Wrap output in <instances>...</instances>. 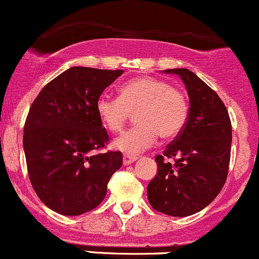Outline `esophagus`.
Returning a JSON list of instances; mask_svg holds the SVG:
<instances>
[{
  "label": "esophagus",
  "mask_w": 259,
  "mask_h": 259,
  "mask_svg": "<svg viewBox=\"0 0 259 259\" xmlns=\"http://www.w3.org/2000/svg\"><path fill=\"white\" fill-rule=\"evenodd\" d=\"M136 160H138V157H136V156H134V155H124V157H123V163L124 164H132L133 162H135Z\"/></svg>",
  "instance_id": "34e87169"
}]
</instances>
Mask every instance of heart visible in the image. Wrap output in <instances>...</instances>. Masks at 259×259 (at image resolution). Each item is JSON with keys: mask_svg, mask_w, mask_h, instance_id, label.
Returning <instances> with one entry per match:
<instances>
[{"mask_svg": "<svg viewBox=\"0 0 259 259\" xmlns=\"http://www.w3.org/2000/svg\"><path fill=\"white\" fill-rule=\"evenodd\" d=\"M99 119L109 132L124 129L136 113V125L114 141L116 150L139 153L151 147L158 135L163 140L176 138L186 126L189 106L181 90L162 79L136 77L119 88V98L101 96L96 103Z\"/></svg>", "mask_w": 259, "mask_h": 259, "instance_id": "heart-1", "label": "heart"}]
</instances>
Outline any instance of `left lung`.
I'll return each mask as SVG.
<instances>
[{
	"label": "left lung",
	"instance_id": "8db88e82",
	"mask_svg": "<svg viewBox=\"0 0 259 259\" xmlns=\"http://www.w3.org/2000/svg\"><path fill=\"white\" fill-rule=\"evenodd\" d=\"M186 84L189 115L182 133L155 157L157 175L147 186L151 206L169 217H189L223 189L231 155L232 127L218 93L188 69L164 70Z\"/></svg>",
	"mask_w": 259,
	"mask_h": 259
}]
</instances>
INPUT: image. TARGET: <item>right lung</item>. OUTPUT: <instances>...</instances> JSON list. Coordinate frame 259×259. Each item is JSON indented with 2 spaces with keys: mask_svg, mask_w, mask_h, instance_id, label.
Returning a JSON list of instances; mask_svg holds the SVG:
<instances>
[{
  "mask_svg": "<svg viewBox=\"0 0 259 259\" xmlns=\"http://www.w3.org/2000/svg\"><path fill=\"white\" fill-rule=\"evenodd\" d=\"M123 70L75 66L40 91L24 124L28 176L39 199L67 217L103 201L107 184L123 164L120 151L93 153L109 136L96 110L102 92Z\"/></svg>",
  "mask_w": 259,
  "mask_h": 259,
  "instance_id": "add662e5",
  "label": "right lung"
}]
</instances>
